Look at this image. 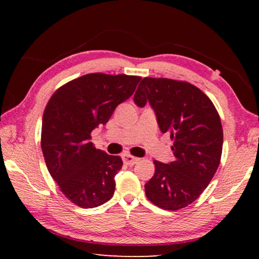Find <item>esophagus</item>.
I'll list each match as a JSON object with an SVG mask.
<instances>
[{"label":"esophagus","instance_id":"34e87169","mask_svg":"<svg viewBox=\"0 0 259 259\" xmlns=\"http://www.w3.org/2000/svg\"><path fill=\"white\" fill-rule=\"evenodd\" d=\"M122 160H123L124 163L128 165H134L135 163H137V162L139 161L138 157L133 156L131 154H129V153H124V154L122 155Z\"/></svg>","mask_w":259,"mask_h":259}]
</instances>
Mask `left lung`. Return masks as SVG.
<instances>
[{
  "mask_svg": "<svg viewBox=\"0 0 259 259\" xmlns=\"http://www.w3.org/2000/svg\"><path fill=\"white\" fill-rule=\"evenodd\" d=\"M135 103L148 102L162 133L174 142L175 160L154 161L155 172L145 184L147 199L164 210L176 211L199 198L221 162L223 128L211 100L198 87L165 77H144Z\"/></svg>",
  "mask_w": 259,
  "mask_h": 259,
  "instance_id": "8db88e82",
  "label": "left lung"
}]
</instances>
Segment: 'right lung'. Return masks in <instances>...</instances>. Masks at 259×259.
<instances>
[{"label":"right lung","mask_w":259,"mask_h":259,"mask_svg":"<svg viewBox=\"0 0 259 259\" xmlns=\"http://www.w3.org/2000/svg\"><path fill=\"white\" fill-rule=\"evenodd\" d=\"M140 80L125 74H87L58 88L47 104L41 131L43 156L61 193L77 207H98L114 194V178L123 162L97 150L90 135L96 126L107 123Z\"/></svg>","instance_id":"1"}]
</instances>
